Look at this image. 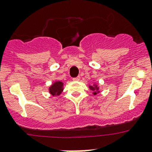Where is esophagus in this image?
I'll list each match as a JSON object with an SVG mask.
<instances>
[{
	"instance_id": "obj_1",
	"label": "esophagus",
	"mask_w": 152,
	"mask_h": 152,
	"mask_svg": "<svg viewBox=\"0 0 152 152\" xmlns=\"http://www.w3.org/2000/svg\"><path fill=\"white\" fill-rule=\"evenodd\" d=\"M73 79L74 81H79L80 80V76H77V77H76V78H73Z\"/></svg>"
}]
</instances>
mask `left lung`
<instances>
[{
	"instance_id": "8db88e82",
	"label": "left lung",
	"mask_w": 152,
	"mask_h": 152,
	"mask_svg": "<svg viewBox=\"0 0 152 152\" xmlns=\"http://www.w3.org/2000/svg\"><path fill=\"white\" fill-rule=\"evenodd\" d=\"M89 88L91 91H94V95H96V94H97L98 93H99V87L97 86L96 85H94V86L90 85Z\"/></svg>"
}]
</instances>
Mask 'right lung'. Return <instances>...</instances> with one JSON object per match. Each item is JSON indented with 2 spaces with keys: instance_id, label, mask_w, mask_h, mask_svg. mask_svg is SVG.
I'll use <instances>...</instances> for the list:
<instances>
[{
  "instance_id": "1",
  "label": "right lung",
  "mask_w": 152,
  "mask_h": 152,
  "mask_svg": "<svg viewBox=\"0 0 152 152\" xmlns=\"http://www.w3.org/2000/svg\"><path fill=\"white\" fill-rule=\"evenodd\" d=\"M49 91L53 96H55L60 95V94L63 91V83L59 81L55 82L49 88Z\"/></svg>"
}]
</instances>
